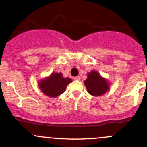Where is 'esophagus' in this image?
Listing matches in <instances>:
<instances>
[{
  "instance_id": "34e87169",
  "label": "esophagus",
  "mask_w": 147,
  "mask_h": 147,
  "mask_svg": "<svg viewBox=\"0 0 147 147\" xmlns=\"http://www.w3.org/2000/svg\"><path fill=\"white\" fill-rule=\"evenodd\" d=\"M74 79H75V80H80V77H79V76H77V77H74Z\"/></svg>"
}]
</instances>
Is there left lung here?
<instances>
[{
	"label": "left lung",
	"mask_w": 147,
	"mask_h": 147,
	"mask_svg": "<svg viewBox=\"0 0 147 147\" xmlns=\"http://www.w3.org/2000/svg\"><path fill=\"white\" fill-rule=\"evenodd\" d=\"M89 94L95 97L104 95L110 88V83L95 70L88 73L87 79L84 82Z\"/></svg>",
	"instance_id": "8db88e82"
}]
</instances>
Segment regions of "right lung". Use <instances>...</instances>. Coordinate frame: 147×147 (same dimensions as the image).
Here are the masks:
<instances>
[{"instance_id": "add662e5", "label": "right lung", "mask_w": 147, "mask_h": 147, "mask_svg": "<svg viewBox=\"0 0 147 147\" xmlns=\"http://www.w3.org/2000/svg\"><path fill=\"white\" fill-rule=\"evenodd\" d=\"M72 80L69 77H64L61 72H52L48 77L38 82L40 90L48 97L55 98L65 92L68 84Z\"/></svg>"}]
</instances>
